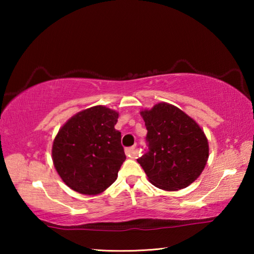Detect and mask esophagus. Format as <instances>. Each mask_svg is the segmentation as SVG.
Instances as JSON below:
<instances>
[{"mask_svg":"<svg viewBox=\"0 0 254 254\" xmlns=\"http://www.w3.org/2000/svg\"><path fill=\"white\" fill-rule=\"evenodd\" d=\"M126 154L130 158H134L135 157V148L131 147V148H127L126 149Z\"/></svg>","mask_w":254,"mask_h":254,"instance_id":"1","label":"esophagus"}]
</instances>
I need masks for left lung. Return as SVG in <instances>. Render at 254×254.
Instances as JSON below:
<instances>
[{"mask_svg":"<svg viewBox=\"0 0 254 254\" xmlns=\"http://www.w3.org/2000/svg\"><path fill=\"white\" fill-rule=\"evenodd\" d=\"M149 151L137 159L148 180L167 191L186 188L203 173L208 141L194 119L169 103L142 110Z\"/></svg>","mask_w":254,"mask_h":254,"instance_id":"1","label":"left lung"}]
</instances>
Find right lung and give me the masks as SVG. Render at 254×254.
Returning a JSON list of instances; mask_svg holds the SVG:
<instances>
[{"mask_svg": "<svg viewBox=\"0 0 254 254\" xmlns=\"http://www.w3.org/2000/svg\"><path fill=\"white\" fill-rule=\"evenodd\" d=\"M119 112L103 105L76 113L59 128L51 154L56 170L68 187L97 195L118 178L126 153L114 126Z\"/></svg>", "mask_w": 254, "mask_h": 254, "instance_id": "obj_1", "label": "right lung"}]
</instances>
